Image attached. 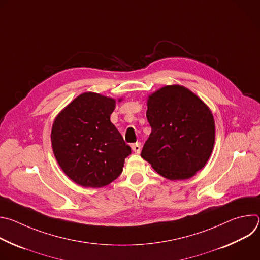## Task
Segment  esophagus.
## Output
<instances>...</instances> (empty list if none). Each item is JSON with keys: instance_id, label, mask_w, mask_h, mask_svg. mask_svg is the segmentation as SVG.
<instances>
[{"instance_id": "obj_1", "label": "esophagus", "mask_w": 260, "mask_h": 260, "mask_svg": "<svg viewBox=\"0 0 260 260\" xmlns=\"http://www.w3.org/2000/svg\"><path fill=\"white\" fill-rule=\"evenodd\" d=\"M132 149L134 152L136 153H140L141 152V144L140 143H135L132 145Z\"/></svg>"}]
</instances>
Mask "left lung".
Masks as SVG:
<instances>
[{
    "mask_svg": "<svg viewBox=\"0 0 260 260\" xmlns=\"http://www.w3.org/2000/svg\"><path fill=\"white\" fill-rule=\"evenodd\" d=\"M151 134L141 156L162 177L185 180L207 164L215 142L209 107L184 86L167 85L147 101Z\"/></svg>",
    "mask_w": 260,
    "mask_h": 260,
    "instance_id": "1",
    "label": "left lung"
}]
</instances>
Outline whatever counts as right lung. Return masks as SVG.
<instances>
[{"instance_id": "1", "label": "right lung", "mask_w": 260, "mask_h": 260, "mask_svg": "<svg viewBox=\"0 0 260 260\" xmlns=\"http://www.w3.org/2000/svg\"><path fill=\"white\" fill-rule=\"evenodd\" d=\"M115 105L112 98L84 92L73 100L53 122L54 156L64 174L83 187L100 188L114 181L132 153L110 121Z\"/></svg>"}]
</instances>
